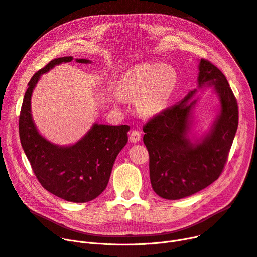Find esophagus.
<instances>
[{
	"mask_svg": "<svg viewBox=\"0 0 257 257\" xmlns=\"http://www.w3.org/2000/svg\"><path fill=\"white\" fill-rule=\"evenodd\" d=\"M141 139V133L138 131H132L130 135V141L133 143H137Z\"/></svg>",
	"mask_w": 257,
	"mask_h": 257,
	"instance_id": "34e87169",
	"label": "esophagus"
}]
</instances>
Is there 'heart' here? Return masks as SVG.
I'll use <instances>...</instances> for the list:
<instances>
[{
    "label": "heart",
    "instance_id": "b5f03b06",
    "mask_svg": "<svg viewBox=\"0 0 257 257\" xmlns=\"http://www.w3.org/2000/svg\"><path fill=\"white\" fill-rule=\"evenodd\" d=\"M177 84L175 69L165 63H140L126 69L118 82L119 92L124 98H137L136 105L143 117L161 114L170 102ZM114 94L116 102L122 100Z\"/></svg>",
    "mask_w": 257,
    "mask_h": 257
}]
</instances>
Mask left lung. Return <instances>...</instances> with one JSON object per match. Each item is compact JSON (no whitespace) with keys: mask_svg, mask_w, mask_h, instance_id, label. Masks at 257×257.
Returning <instances> with one entry per match:
<instances>
[{"mask_svg":"<svg viewBox=\"0 0 257 257\" xmlns=\"http://www.w3.org/2000/svg\"><path fill=\"white\" fill-rule=\"evenodd\" d=\"M198 69V88L213 86L220 102L210 131L200 138L190 136L192 110L198 99L192 97L198 89L143 127L150 183L160 197L168 200L188 197L218 179L238 125L237 102L225 75L204 59L199 61Z\"/></svg>","mask_w":257,"mask_h":257,"instance_id":"8db88e82","label":"left lung"}]
</instances>
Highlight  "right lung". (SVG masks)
Listing matches in <instances>:
<instances>
[{"mask_svg":"<svg viewBox=\"0 0 257 257\" xmlns=\"http://www.w3.org/2000/svg\"><path fill=\"white\" fill-rule=\"evenodd\" d=\"M72 60L71 56L54 59L30 80L19 130L24 152L41 186L66 201L88 202L107 188L116 157L127 143L130 126L94 123L83 138L66 146L49 141L38 132L31 112L33 90L41 74ZM75 61L91 63L87 59H75Z\"/></svg>","mask_w":257,"mask_h":257,"instance_id":"1","label":"right lung"}]
</instances>
